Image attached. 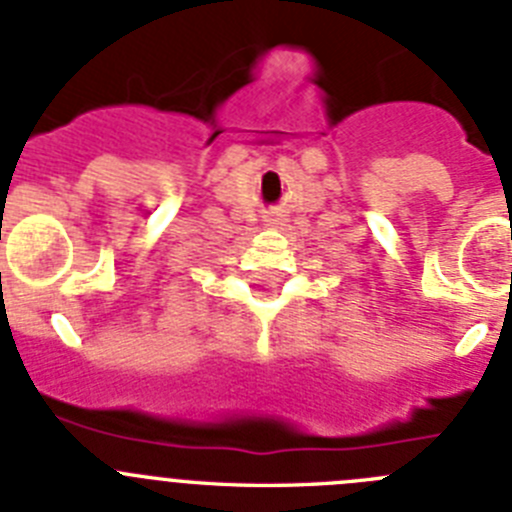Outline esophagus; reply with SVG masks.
<instances>
[{
    "label": "esophagus",
    "instance_id": "esophagus-1",
    "mask_svg": "<svg viewBox=\"0 0 512 512\" xmlns=\"http://www.w3.org/2000/svg\"><path fill=\"white\" fill-rule=\"evenodd\" d=\"M286 213L281 211H270L268 216H265V226H270V229H283L286 226Z\"/></svg>",
    "mask_w": 512,
    "mask_h": 512
}]
</instances>
